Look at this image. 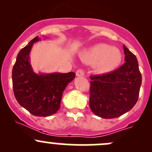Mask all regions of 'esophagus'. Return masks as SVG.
<instances>
[{"label":"esophagus","mask_w":152,"mask_h":152,"mask_svg":"<svg viewBox=\"0 0 152 152\" xmlns=\"http://www.w3.org/2000/svg\"><path fill=\"white\" fill-rule=\"evenodd\" d=\"M76 74L77 76H84L85 73H84L83 70H82V69H79V70H76Z\"/></svg>","instance_id":"1"}]
</instances>
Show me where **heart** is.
<instances>
[{
  "label": "heart",
  "mask_w": 152,
  "mask_h": 152,
  "mask_svg": "<svg viewBox=\"0 0 152 152\" xmlns=\"http://www.w3.org/2000/svg\"><path fill=\"white\" fill-rule=\"evenodd\" d=\"M80 58L85 63L95 65L96 73L106 74L113 72L120 65L122 53L117 48L99 43L85 50Z\"/></svg>",
  "instance_id": "heart-1"
}]
</instances>
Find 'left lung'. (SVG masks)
Segmentation results:
<instances>
[{"instance_id": "left-lung-1", "label": "left lung", "mask_w": 152, "mask_h": 152, "mask_svg": "<svg viewBox=\"0 0 152 152\" xmlns=\"http://www.w3.org/2000/svg\"><path fill=\"white\" fill-rule=\"evenodd\" d=\"M125 63L106 74L90 76V107L102 118H115L129 111L138 100L142 76L138 62L124 45Z\"/></svg>"}]
</instances>
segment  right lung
Instances as JSON below:
<instances>
[{
	"label": "right lung",
	"mask_w": 152,
	"mask_h": 152,
	"mask_svg": "<svg viewBox=\"0 0 152 152\" xmlns=\"http://www.w3.org/2000/svg\"><path fill=\"white\" fill-rule=\"evenodd\" d=\"M39 40L36 37L18 53L12 69V86L15 99L21 107L33 115L47 117L60 108L64 90L76 74L73 72L35 73L29 62V53L33 44Z\"/></svg>",
	"instance_id": "right-lung-1"
}]
</instances>
